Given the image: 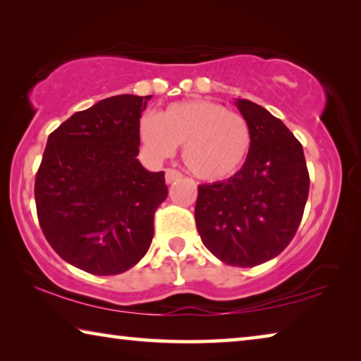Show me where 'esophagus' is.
Segmentation results:
<instances>
[{"mask_svg":"<svg viewBox=\"0 0 361 361\" xmlns=\"http://www.w3.org/2000/svg\"><path fill=\"white\" fill-rule=\"evenodd\" d=\"M181 178V173L178 172V170H175V169H167L166 170V181L169 183H173V181H176V180H180Z\"/></svg>","mask_w":361,"mask_h":361,"instance_id":"1","label":"esophagus"}]
</instances>
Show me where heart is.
I'll use <instances>...</instances> for the list:
<instances>
[{"mask_svg":"<svg viewBox=\"0 0 361 361\" xmlns=\"http://www.w3.org/2000/svg\"><path fill=\"white\" fill-rule=\"evenodd\" d=\"M140 140L154 161L170 157L183 145V162L200 180L219 181L239 172L252 148L247 122L210 100H185L138 122Z\"/></svg>","mask_w":361,"mask_h":361,"instance_id":"1","label":"heart"}]
</instances>
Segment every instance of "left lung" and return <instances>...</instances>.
<instances>
[{"label": "left lung", "mask_w": 361, "mask_h": 361, "mask_svg": "<svg viewBox=\"0 0 361 361\" xmlns=\"http://www.w3.org/2000/svg\"><path fill=\"white\" fill-rule=\"evenodd\" d=\"M252 148L224 181L199 185L195 226L204 245L229 266L253 267L276 258L295 237L309 195L301 143L282 121L235 99Z\"/></svg>", "instance_id": "left-lung-1"}]
</instances>
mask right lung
<instances>
[{"instance_id": "obj_1", "label": "right lung", "mask_w": 361, "mask_h": 361, "mask_svg": "<svg viewBox=\"0 0 361 361\" xmlns=\"http://www.w3.org/2000/svg\"><path fill=\"white\" fill-rule=\"evenodd\" d=\"M151 97L100 100L47 138L35 181L41 229L60 258L94 276H116L143 258L167 199L164 172L137 159Z\"/></svg>"}]
</instances>
